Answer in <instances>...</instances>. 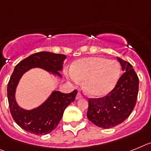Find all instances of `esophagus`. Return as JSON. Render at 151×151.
Listing matches in <instances>:
<instances>
[{
  "label": "esophagus",
  "instance_id": "1",
  "mask_svg": "<svg viewBox=\"0 0 151 151\" xmlns=\"http://www.w3.org/2000/svg\"><path fill=\"white\" fill-rule=\"evenodd\" d=\"M83 97V96L81 95V93H77V96H76V99H81V98Z\"/></svg>",
  "mask_w": 151,
  "mask_h": 151
}]
</instances>
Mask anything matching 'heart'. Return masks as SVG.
Instances as JSON below:
<instances>
[{
    "instance_id": "obj_1",
    "label": "heart",
    "mask_w": 151,
    "mask_h": 151,
    "mask_svg": "<svg viewBox=\"0 0 151 151\" xmlns=\"http://www.w3.org/2000/svg\"><path fill=\"white\" fill-rule=\"evenodd\" d=\"M120 74L121 66L117 61L93 56L76 61L68 77L75 84L83 81V88L89 95L101 97L113 90Z\"/></svg>"
}]
</instances>
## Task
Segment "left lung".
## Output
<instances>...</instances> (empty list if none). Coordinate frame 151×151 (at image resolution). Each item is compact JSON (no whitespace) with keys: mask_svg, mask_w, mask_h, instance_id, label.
Here are the masks:
<instances>
[{"mask_svg":"<svg viewBox=\"0 0 151 151\" xmlns=\"http://www.w3.org/2000/svg\"><path fill=\"white\" fill-rule=\"evenodd\" d=\"M124 70L112 91L106 96L89 99L87 118L95 125L110 128L121 124L128 118L137 102L139 79L132 65L117 58Z\"/></svg>","mask_w":151,"mask_h":151,"instance_id":"obj_1","label":"left lung"}]
</instances>
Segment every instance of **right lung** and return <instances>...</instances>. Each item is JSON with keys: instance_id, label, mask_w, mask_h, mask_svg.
<instances>
[{"instance_id": "obj_1", "label": "right lung", "mask_w": 151, "mask_h": 151, "mask_svg": "<svg viewBox=\"0 0 151 151\" xmlns=\"http://www.w3.org/2000/svg\"><path fill=\"white\" fill-rule=\"evenodd\" d=\"M65 59V55L41 52L32 54L16 65L7 84V98L13 119L25 131L37 135L52 132L61 121L66 107L75 100L77 90L70 93L53 91L41 106L26 110L19 106L16 101V89L19 80L24 73L34 68H41L54 75L61 77L58 71L63 69Z\"/></svg>"}]
</instances>
